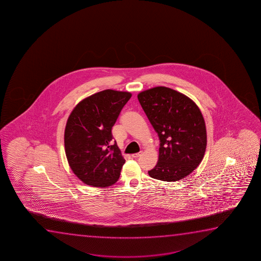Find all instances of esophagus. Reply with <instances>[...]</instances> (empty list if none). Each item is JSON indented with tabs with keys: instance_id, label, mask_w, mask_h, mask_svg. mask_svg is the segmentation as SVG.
I'll return each mask as SVG.
<instances>
[{
	"instance_id": "esophagus-1",
	"label": "esophagus",
	"mask_w": 261,
	"mask_h": 261,
	"mask_svg": "<svg viewBox=\"0 0 261 261\" xmlns=\"http://www.w3.org/2000/svg\"><path fill=\"white\" fill-rule=\"evenodd\" d=\"M142 154V151H140V152H137V153H134L131 155L132 156V158H137L139 157L140 155Z\"/></svg>"
}]
</instances>
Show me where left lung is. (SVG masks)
<instances>
[{
  "instance_id": "left-lung-1",
  "label": "left lung",
  "mask_w": 261,
  "mask_h": 261,
  "mask_svg": "<svg viewBox=\"0 0 261 261\" xmlns=\"http://www.w3.org/2000/svg\"><path fill=\"white\" fill-rule=\"evenodd\" d=\"M137 97L161 143L159 161L149 175L166 182L185 178L200 165L207 146L200 109L189 97L165 86L143 91Z\"/></svg>"
}]
</instances>
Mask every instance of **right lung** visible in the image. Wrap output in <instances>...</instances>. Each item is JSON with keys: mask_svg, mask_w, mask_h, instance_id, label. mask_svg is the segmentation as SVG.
Masks as SVG:
<instances>
[{"mask_svg": "<svg viewBox=\"0 0 261 261\" xmlns=\"http://www.w3.org/2000/svg\"><path fill=\"white\" fill-rule=\"evenodd\" d=\"M132 94L104 90L81 100L66 124L65 152L69 167L83 182L108 187L118 181L125 159L111 129Z\"/></svg>", "mask_w": 261, "mask_h": 261, "instance_id": "add662e5", "label": "right lung"}]
</instances>
